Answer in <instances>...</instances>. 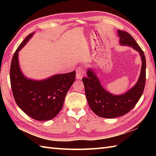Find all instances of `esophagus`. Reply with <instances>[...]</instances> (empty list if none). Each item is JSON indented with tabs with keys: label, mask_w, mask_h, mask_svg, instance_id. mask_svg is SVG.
<instances>
[{
	"label": "esophagus",
	"mask_w": 156,
	"mask_h": 156,
	"mask_svg": "<svg viewBox=\"0 0 156 156\" xmlns=\"http://www.w3.org/2000/svg\"><path fill=\"white\" fill-rule=\"evenodd\" d=\"M84 76V71L81 67L78 68L76 69V78L78 79H82V77Z\"/></svg>",
	"instance_id": "1"
}]
</instances>
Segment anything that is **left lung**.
<instances>
[{"label": "left lung", "mask_w": 156, "mask_h": 156, "mask_svg": "<svg viewBox=\"0 0 156 156\" xmlns=\"http://www.w3.org/2000/svg\"><path fill=\"white\" fill-rule=\"evenodd\" d=\"M120 44L129 45L140 52L142 66L140 78L131 89L122 95H113L102 88L92 70L87 71V77L82 79L89 107L96 115L103 118H116L125 115L133 108L141 98L146 80V60L144 52L127 32L118 31Z\"/></svg>", "instance_id": "left-lung-1"}]
</instances>
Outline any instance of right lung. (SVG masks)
Returning a JSON list of instances; mask_svg holds the SVG:
<instances>
[{
    "label": "right lung",
    "instance_id": "right-lung-1",
    "mask_svg": "<svg viewBox=\"0 0 156 156\" xmlns=\"http://www.w3.org/2000/svg\"><path fill=\"white\" fill-rule=\"evenodd\" d=\"M34 34H29L12 56L10 80L16 103L29 117L48 121L57 115L64 105L66 95L76 78V72L57 74L42 81L26 78L20 70L18 54Z\"/></svg>",
    "mask_w": 156,
    "mask_h": 156
}]
</instances>
